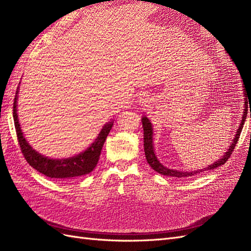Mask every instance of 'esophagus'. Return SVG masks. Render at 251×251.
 I'll list each match as a JSON object with an SVG mask.
<instances>
[{
	"label": "esophagus",
	"mask_w": 251,
	"mask_h": 251,
	"mask_svg": "<svg viewBox=\"0 0 251 251\" xmlns=\"http://www.w3.org/2000/svg\"><path fill=\"white\" fill-rule=\"evenodd\" d=\"M141 101H142V104L144 105V107H149L150 105V103H151V100H149V98H146V97H143V98H141Z\"/></svg>",
	"instance_id": "obj_1"
}]
</instances>
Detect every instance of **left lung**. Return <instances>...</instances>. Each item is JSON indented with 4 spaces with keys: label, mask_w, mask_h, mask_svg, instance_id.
Masks as SVG:
<instances>
[{
    "label": "left lung",
    "mask_w": 251,
    "mask_h": 251,
    "mask_svg": "<svg viewBox=\"0 0 251 251\" xmlns=\"http://www.w3.org/2000/svg\"><path fill=\"white\" fill-rule=\"evenodd\" d=\"M238 67V66H237ZM239 70V69H238ZM240 72V71H239ZM241 74V73H240ZM244 85V83H243ZM245 90V89H243ZM244 96L247 97L246 92L244 91ZM244 104H245V109H244V113H243V117H242V121L240 124V126L237 130V133H235V137L233 138L229 149L227 150L226 153L217 160L215 163H212L210 165H208L207 168H204L201 170H197V171H192V172H181V171H176V170H172V169H168L163 166L159 160L157 159L156 155H155V150H154V146H153V126H151V121L149 120L148 117H142L141 121H142V126H143V142H144V153H146V158H147V161L148 163L151 165V168L153 169L155 172L161 174V175H165V176H171V177H176V178H182V177H192L195 176L197 174H200V173H204L205 171H210V170H215L218 166H221L223 165L227 160H228V158L230 157L232 151L235 147V144L239 141L240 138V134L242 132V128L243 126H244L245 123V119H246V115H247V98H244ZM251 112V111H250ZM251 117V115H250Z\"/></svg>",
    "instance_id": "1"
}]
</instances>
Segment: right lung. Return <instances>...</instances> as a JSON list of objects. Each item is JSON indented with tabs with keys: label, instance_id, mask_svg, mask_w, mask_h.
<instances>
[{
	"label": "right lung",
	"instance_id": "obj_1",
	"mask_svg": "<svg viewBox=\"0 0 251 251\" xmlns=\"http://www.w3.org/2000/svg\"><path fill=\"white\" fill-rule=\"evenodd\" d=\"M18 90L13 102V120L14 126H16L20 148L27 162L31 165L34 170L44 174L45 176H47L49 178L70 179L85 176V175L92 172L95 169V166L98 162V159H100V151L103 147L105 138H107V136L109 135L113 126V121L103 126L95 141L91 144L85 151H82V153L76 156L66 159H50L35 151L31 148V146L27 142L24 135H23L17 113V100L19 92Z\"/></svg>",
	"mask_w": 251,
	"mask_h": 251
}]
</instances>
